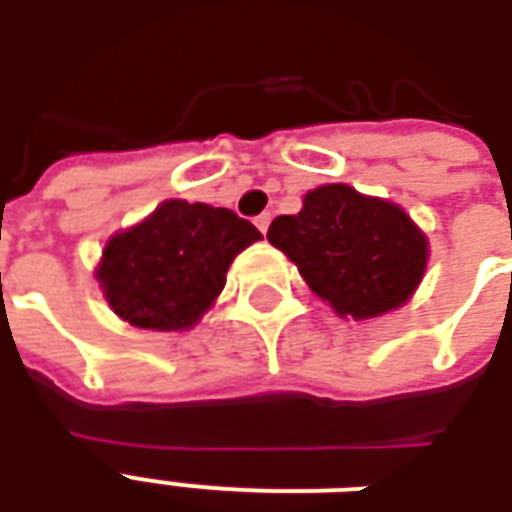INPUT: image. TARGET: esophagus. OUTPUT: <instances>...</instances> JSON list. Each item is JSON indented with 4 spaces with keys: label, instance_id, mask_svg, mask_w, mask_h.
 Here are the masks:
<instances>
[{
    "label": "esophagus",
    "instance_id": "1",
    "mask_svg": "<svg viewBox=\"0 0 512 512\" xmlns=\"http://www.w3.org/2000/svg\"><path fill=\"white\" fill-rule=\"evenodd\" d=\"M255 224L260 233H266L268 224H271V213H260V216H255Z\"/></svg>",
    "mask_w": 512,
    "mask_h": 512
}]
</instances>
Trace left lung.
Returning a JSON list of instances; mask_svg holds the SVG:
<instances>
[{
  "instance_id": "8db88e82",
  "label": "left lung",
  "mask_w": 512,
  "mask_h": 512,
  "mask_svg": "<svg viewBox=\"0 0 512 512\" xmlns=\"http://www.w3.org/2000/svg\"><path fill=\"white\" fill-rule=\"evenodd\" d=\"M266 238L299 266L312 293L359 321L400 307L428 260L425 235L406 213L345 183L310 191L299 213L271 222Z\"/></svg>"
}]
</instances>
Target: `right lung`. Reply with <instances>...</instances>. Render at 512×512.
I'll return each instance as SVG.
<instances>
[{"label": "right lung", "instance_id": "add662e5", "mask_svg": "<svg viewBox=\"0 0 512 512\" xmlns=\"http://www.w3.org/2000/svg\"><path fill=\"white\" fill-rule=\"evenodd\" d=\"M263 238L227 208L167 200L104 249L98 279L112 310L139 329L178 332L222 293L233 257Z\"/></svg>", "mask_w": 512, "mask_h": 512}]
</instances>
